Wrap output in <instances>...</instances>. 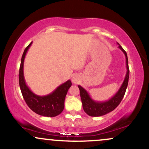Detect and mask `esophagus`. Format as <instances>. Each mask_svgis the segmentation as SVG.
Segmentation results:
<instances>
[{
  "label": "esophagus",
  "mask_w": 149,
  "mask_h": 149,
  "mask_svg": "<svg viewBox=\"0 0 149 149\" xmlns=\"http://www.w3.org/2000/svg\"><path fill=\"white\" fill-rule=\"evenodd\" d=\"M79 80H80V78L79 76H78V75L74 74L72 76V82L73 83H75V84H78V82H79Z\"/></svg>",
  "instance_id": "34e87169"
}]
</instances>
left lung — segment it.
Wrapping results in <instances>:
<instances>
[{
	"instance_id": "1",
	"label": "left lung",
	"mask_w": 149,
	"mask_h": 149,
	"mask_svg": "<svg viewBox=\"0 0 149 149\" xmlns=\"http://www.w3.org/2000/svg\"><path fill=\"white\" fill-rule=\"evenodd\" d=\"M118 45H119L118 47L122 50V52L124 53L125 56L127 72H126L124 81L123 82L120 88L118 91L116 92V95H114L111 98L106 101V102H97L90 97V94L85 88H83L80 85H78L83 110L88 116H92V117H98V116H102L109 113V112L113 111L119 105V104L120 103L123 98L128 85L130 71L129 66H128L127 53L120 45L119 43H118Z\"/></svg>"
}]
</instances>
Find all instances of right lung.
<instances>
[{
	"label": "right lung",
	"instance_id": "1",
	"mask_svg": "<svg viewBox=\"0 0 149 149\" xmlns=\"http://www.w3.org/2000/svg\"><path fill=\"white\" fill-rule=\"evenodd\" d=\"M32 42L26 47L22 57L19 73V83L21 92L28 107L38 115L54 117L61 113L64 108V100L68 90L72 83L70 80L58 86L52 92L45 96H39L31 90L26 83L24 76V61L27 51Z\"/></svg>",
	"mask_w": 149,
	"mask_h": 149
}]
</instances>
